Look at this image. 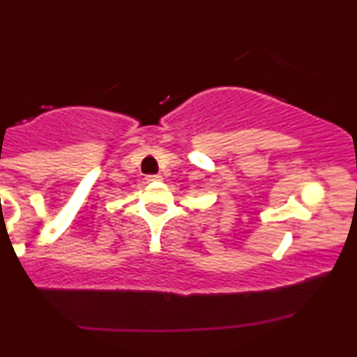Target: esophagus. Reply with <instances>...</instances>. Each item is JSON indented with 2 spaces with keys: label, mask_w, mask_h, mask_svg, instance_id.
<instances>
[{
  "label": "esophagus",
  "mask_w": 357,
  "mask_h": 357,
  "mask_svg": "<svg viewBox=\"0 0 357 357\" xmlns=\"http://www.w3.org/2000/svg\"><path fill=\"white\" fill-rule=\"evenodd\" d=\"M146 181L147 183H151V181H161V176H147V178H146Z\"/></svg>",
  "instance_id": "esophagus-1"
}]
</instances>
